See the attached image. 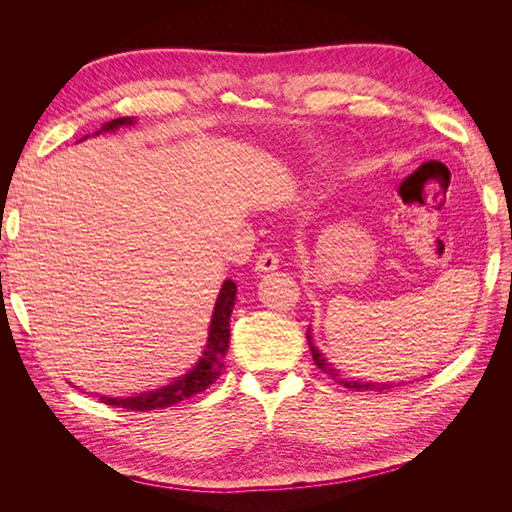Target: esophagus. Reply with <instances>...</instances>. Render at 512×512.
I'll return each instance as SVG.
<instances>
[{"label": "esophagus", "mask_w": 512, "mask_h": 512, "mask_svg": "<svg viewBox=\"0 0 512 512\" xmlns=\"http://www.w3.org/2000/svg\"><path fill=\"white\" fill-rule=\"evenodd\" d=\"M277 267H280V258H277V254L273 250L262 252L256 260V271L258 273H269V271H275Z\"/></svg>", "instance_id": "34e87169"}]
</instances>
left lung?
<instances>
[{
    "label": "left lung",
    "mask_w": 512,
    "mask_h": 512,
    "mask_svg": "<svg viewBox=\"0 0 512 512\" xmlns=\"http://www.w3.org/2000/svg\"><path fill=\"white\" fill-rule=\"evenodd\" d=\"M307 344H309V350H312V356H314V363L327 374L329 378H333L337 384L346 386V389H352V391H384V389H393V386H399L401 382H367V380H361V378H354V376H348L344 374L342 369H337L327 356H324L316 346H314V339H312V331L307 329Z\"/></svg>",
    "instance_id": "left-lung-1"
}]
</instances>
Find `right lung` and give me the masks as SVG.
Wrapping results in <instances>:
<instances>
[{"mask_svg": "<svg viewBox=\"0 0 512 512\" xmlns=\"http://www.w3.org/2000/svg\"><path fill=\"white\" fill-rule=\"evenodd\" d=\"M134 121H136L134 117L113 119V121L104 123V126L94 136H98L102 132H115L117 128H123V126H134ZM85 138H89V136H85ZM235 301H237V284L232 280H226L220 288L218 299H215L203 356H200L198 363L188 371V374H183L181 378L162 386V389L145 391V393H138L132 397L98 395L102 404L126 408V410H134V412H147V410H160V408L175 406V404H179V401L194 397L198 393H203L205 389H209V386L220 378L222 369H224V359H226L228 344H230V314H232V307H235Z\"/></svg>", "mask_w": 512, "mask_h": 512, "instance_id": "right-lung-1", "label": "right lung"}]
</instances>
